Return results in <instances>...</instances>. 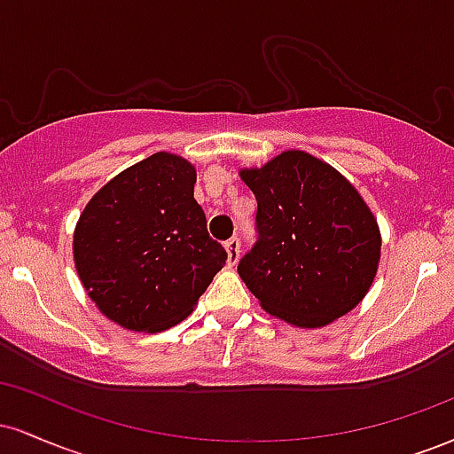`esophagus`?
Returning a JSON list of instances; mask_svg holds the SVG:
<instances>
[{"instance_id":"obj_1","label":"esophagus","mask_w":454,"mask_h":454,"mask_svg":"<svg viewBox=\"0 0 454 454\" xmlns=\"http://www.w3.org/2000/svg\"><path fill=\"white\" fill-rule=\"evenodd\" d=\"M226 252H228V264L234 267L239 260V254H241V239L232 237L226 241Z\"/></svg>"}]
</instances>
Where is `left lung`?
I'll return each mask as SVG.
<instances>
[{
    "label": "left lung",
    "instance_id": "left-lung-1",
    "mask_svg": "<svg viewBox=\"0 0 454 454\" xmlns=\"http://www.w3.org/2000/svg\"><path fill=\"white\" fill-rule=\"evenodd\" d=\"M258 202L239 275L270 316L317 328L354 309L378 270V222L346 176L305 151L241 170Z\"/></svg>",
    "mask_w": 454,
    "mask_h": 454
}]
</instances>
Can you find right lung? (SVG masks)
<instances>
[{"instance_id": "right-lung-1", "label": "right lung", "mask_w": 454, "mask_h": 454, "mask_svg": "<svg viewBox=\"0 0 454 454\" xmlns=\"http://www.w3.org/2000/svg\"><path fill=\"white\" fill-rule=\"evenodd\" d=\"M194 184L190 161L160 151L108 181L76 223L78 278L123 328L158 333L181 322L226 264Z\"/></svg>"}]
</instances>
